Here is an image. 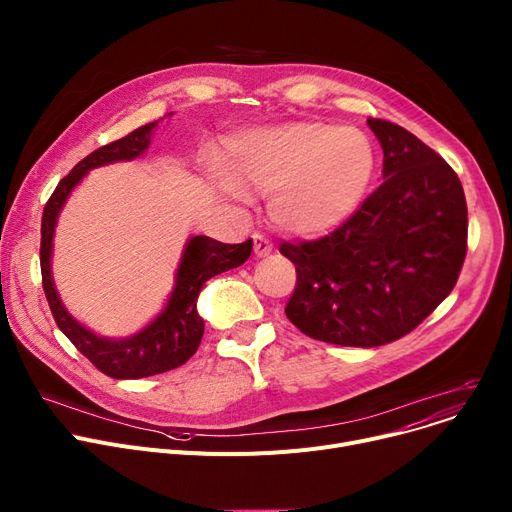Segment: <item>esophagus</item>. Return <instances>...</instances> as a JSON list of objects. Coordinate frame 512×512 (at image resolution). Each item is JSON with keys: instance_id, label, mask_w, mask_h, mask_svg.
Here are the masks:
<instances>
[{"instance_id": "1", "label": "esophagus", "mask_w": 512, "mask_h": 512, "mask_svg": "<svg viewBox=\"0 0 512 512\" xmlns=\"http://www.w3.org/2000/svg\"><path fill=\"white\" fill-rule=\"evenodd\" d=\"M271 249H274V247H271V243L267 241L263 234L253 236V251H255L257 257H267L271 253Z\"/></svg>"}]
</instances>
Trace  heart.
Masks as SVG:
<instances>
[{
    "label": "heart",
    "instance_id": "b5f03b06",
    "mask_svg": "<svg viewBox=\"0 0 512 512\" xmlns=\"http://www.w3.org/2000/svg\"><path fill=\"white\" fill-rule=\"evenodd\" d=\"M222 170L224 193H269V216L278 228L315 236L356 210L372 177L374 152L354 127L290 121L232 135Z\"/></svg>",
    "mask_w": 512,
    "mask_h": 512
}]
</instances>
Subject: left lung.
Segmentation results:
<instances>
[{"label":"left lung","mask_w":512,"mask_h":512,"mask_svg":"<svg viewBox=\"0 0 512 512\" xmlns=\"http://www.w3.org/2000/svg\"><path fill=\"white\" fill-rule=\"evenodd\" d=\"M383 185L319 241L284 243L296 265L286 317L319 342L374 348L416 329L457 284L467 203L455 170L407 129L366 121Z\"/></svg>","instance_id":"obj_1"}]
</instances>
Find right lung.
Wrapping results in <instances>:
<instances>
[{
	"instance_id": "1",
	"label": "right lung",
	"mask_w": 512,
	"mask_h": 512,
	"mask_svg": "<svg viewBox=\"0 0 512 512\" xmlns=\"http://www.w3.org/2000/svg\"><path fill=\"white\" fill-rule=\"evenodd\" d=\"M156 125L158 121L142 125L125 135V138L102 146L88 154L84 160H80L72 168V173L59 181L43 212V290L49 300L55 323L100 372H105L107 377L113 379H144L185 364L199 348L203 335V319L197 313V298L203 284L222 274V271L243 265L253 249L251 238L241 245H224L210 236H191L185 243L175 274V286L164 304V309L144 329L129 337H102L84 327L65 309L51 274L53 236L65 201L92 168L140 158L150 148Z\"/></svg>"
}]
</instances>
